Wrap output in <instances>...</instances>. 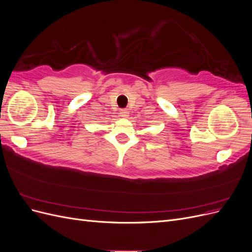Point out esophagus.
I'll use <instances>...</instances> for the list:
<instances>
[{"mask_svg":"<svg viewBox=\"0 0 252 252\" xmlns=\"http://www.w3.org/2000/svg\"><path fill=\"white\" fill-rule=\"evenodd\" d=\"M120 116L122 118H128L129 116V111L127 109H121L120 110Z\"/></svg>","mask_w":252,"mask_h":252,"instance_id":"34e87169","label":"esophagus"}]
</instances>
